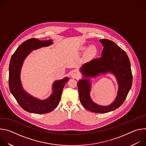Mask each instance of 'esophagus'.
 Returning <instances> with one entry per match:
<instances>
[{"label": "esophagus", "mask_w": 146, "mask_h": 146, "mask_svg": "<svg viewBox=\"0 0 146 146\" xmlns=\"http://www.w3.org/2000/svg\"><path fill=\"white\" fill-rule=\"evenodd\" d=\"M71 77L73 78H77L79 77V74L78 73L76 72H73L72 74H71Z\"/></svg>", "instance_id": "obj_1"}]
</instances>
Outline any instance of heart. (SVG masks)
I'll return each instance as SVG.
<instances>
[{
    "instance_id": "heart-1",
    "label": "heart",
    "mask_w": 146,
    "mask_h": 146,
    "mask_svg": "<svg viewBox=\"0 0 146 146\" xmlns=\"http://www.w3.org/2000/svg\"><path fill=\"white\" fill-rule=\"evenodd\" d=\"M96 52V48L95 46H91L87 50V54L89 56H93Z\"/></svg>"
}]
</instances>
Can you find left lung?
Wrapping results in <instances>:
<instances>
[{
    "label": "left lung",
    "instance_id": "8db88e82",
    "mask_svg": "<svg viewBox=\"0 0 146 146\" xmlns=\"http://www.w3.org/2000/svg\"><path fill=\"white\" fill-rule=\"evenodd\" d=\"M103 46L102 56L83 65L80 71L85 77H96L108 72L116 77L118 84L117 96L110 105L105 106L94 103L90 95L91 83L88 79L77 82L80 102L88 110L97 113H106L118 108L125 100L132 84V74L129 58L125 51L108 39H100Z\"/></svg>",
    "mask_w": 146,
    "mask_h": 146
}]
</instances>
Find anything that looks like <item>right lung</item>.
Here are the masks:
<instances>
[{"instance_id":"obj_1","label":"right lung","mask_w":146,"mask_h":146,"mask_svg":"<svg viewBox=\"0 0 146 146\" xmlns=\"http://www.w3.org/2000/svg\"><path fill=\"white\" fill-rule=\"evenodd\" d=\"M52 43V40L41 41L32 38L21 44L11 56L9 65L10 91L20 106L29 113L44 114L55 109L59 103L62 90L69 80L66 77L60 80L55 81L52 85V94L43 100L31 96L23 88L20 73L25 59L32 50L50 46Z\"/></svg>"}]
</instances>
